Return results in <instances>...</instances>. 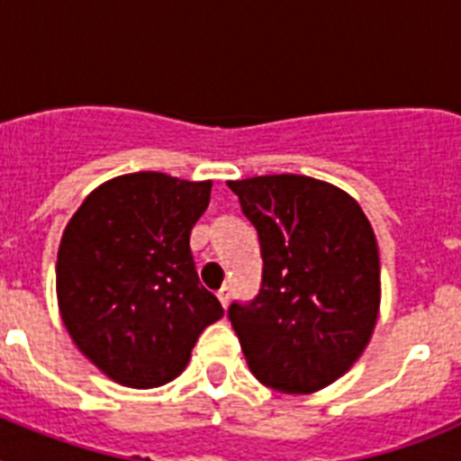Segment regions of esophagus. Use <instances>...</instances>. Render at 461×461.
Listing matches in <instances>:
<instances>
[{"label":"esophagus","instance_id":"1","mask_svg":"<svg viewBox=\"0 0 461 461\" xmlns=\"http://www.w3.org/2000/svg\"><path fill=\"white\" fill-rule=\"evenodd\" d=\"M217 297H219V303H221V307L226 309L228 300H230V286H226V284H223V286L217 291Z\"/></svg>","mask_w":461,"mask_h":461}]
</instances>
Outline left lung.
I'll return each mask as SVG.
<instances>
[{
	"label": "left lung",
	"instance_id": "obj_1",
	"mask_svg": "<svg viewBox=\"0 0 461 461\" xmlns=\"http://www.w3.org/2000/svg\"><path fill=\"white\" fill-rule=\"evenodd\" d=\"M258 230L260 293L228 319L251 374L284 394L325 388L367 348L381 307V260L353 195L307 175L228 182Z\"/></svg>",
	"mask_w": 461,
	"mask_h": 461
}]
</instances>
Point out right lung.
Wrapping results in <instances>:
<instances>
[{"instance_id":"right-lung-1","label":"right lung","mask_w":461,"mask_h":461,"mask_svg":"<svg viewBox=\"0 0 461 461\" xmlns=\"http://www.w3.org/2000/svg\"><path fill=\"white\" fill-rule=\"evenodd\" d=\"M212 182L142 170L92 191L57 251V303L73 344L126 388L185 372L203 330L223 316L191 256Z\"/></svg>"}]
</instances>
